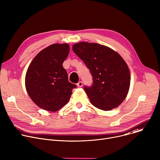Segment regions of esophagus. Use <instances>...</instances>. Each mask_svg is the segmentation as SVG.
I'll return each instance as SVG.
<instances>
[{
  "label": "esophagus",
  "instance_id": "34e87169",
  "mask_svg": "<svg viewBox=\"0 0 160 160\" xmlns=\"http://www.w3.org/2000/svg\"><path fill=\"white\" fill-rule=\"evenodd\" d=\"M77 85L78 88H82L83 86V83H82V82H79Z\"/></svg>",
  "mask_w": 160,
  "mask_h": 160
}]
</instances>
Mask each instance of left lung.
Returning <instances> with one entry per match:
<instances>
[{
    "label": "left lung",
    "mask_w": 160,
    "mask_h": 160,
    "mask_svg": "<svg viewBox=\"0 0 160 160\" xmlns=\"http://www.w3.org/2000/svg\"><path fill=\"white\" fill-rule=\"evenodd\" d=\"M72 51L92 76V86L84 88L92 105L103 111L118 107L128 94L131 82L130 71L123 58L108 46L87 42L73 44Z\"/></svg>",
    "instance_id": "1"
}]
</instances>
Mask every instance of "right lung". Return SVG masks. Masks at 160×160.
<instances>
[{
	"mask_svg": "<svg viewBox=\"0 0 160 160\" xmlns=\"http://www.w3.org/2000/svg\"><path fill=\"white\" fill-rule=\"evenodd\" d=\"M69 52V45L54 44L42 49L29 66L25 86L30 98L40 108L56 112L70 100L75 84L70 83L62 63Z\"/></svg>",
	"mask_w": 160,
	"mask_h": 160,
	"instance_id": "add662e5",
	"label": "right lung"
}]
</instances>
